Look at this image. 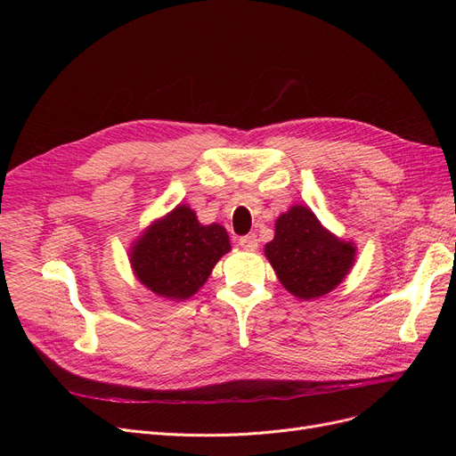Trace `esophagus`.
Returning a JSON list of instances; mask_svg holds the SVG:
<instances>
[{
	"mask_svg": "<svg viewBox=\"0 0 456 456\" xmlns=\"http://www.w3.org/2000/svg\"><path fill=\"white\" fill-rule=\"evenodd\" d=\"M238 244H240V248H244L246 251H255L258 248V238L255 234H248V236H242L240 240H238Z\"/></svg>",
	"mask_w": 456,
	"mask_h": 456,
	"instance_id": "esophagus-1",
	"label": "esophagus"
}]
</instances>
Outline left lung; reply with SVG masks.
Returning a JSON list of instances; mask_svg holds the SVG:
<instances>
[{
	"instance_id": "left-lung-1",
	"label": "left lung",
	"mask_w": 456,
	"mask_h": 456,
	"mask_svg": "<svg viewBox=\"0 0 456 456\" xmlns=\"http://www.w3.org/2000/svg\"><path fill=\"white\" fill-rule=\"evenodd\" d=\"M265 255L281 284L297 299H318L347 277L356 260L353 240H342L305 205H294L275 220Z\"/></svg>"
}]
</instances>
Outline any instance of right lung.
<instances>
[{
    "label": "right lung",
    "instance_id": "right-lung-1",
    "mask_svg": "<svg viewBox=\"0 0 456 456\" xmlns=\"http://www.w3.org/2000/svg\"><path fill=\"white\" fill-rule=\"evenodd\" d=\"M229 251L224 225H203L188 205H177L133 240L129 262L140 284L177 303L194 296Z\"/></svg>",
    "mask_w": 456,
    "mask_h": 456
}]
</instances>
